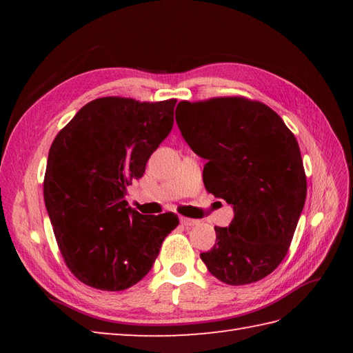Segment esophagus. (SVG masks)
<instances>
[{"label": "esophagus", "instance_id": "1", "mask_svg": "<svg viewBox=\"0 0 353 353\" xmlns=\"http://www.w3.org/2000/svg\"><path fill=\"white\" fill-rule=\"evenodd\" d=\"M181 223L183 224V226H186V228H192V226H196V224H199L197 220L186 219V216H181Z\"/></svg>", "mask_w": 353, "mask_h": 353}]
</instances>
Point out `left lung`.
I'll list each match as a JSON object with an SVG mask.
<instances>
[{"label": "left lung", "instance_id": "1", "mask_svg": "<svg viewBox=\"0 0 353 353\" xmlns=\"http://www.w3.org/2000/svg\"><path fill=\"white\" fill-rule=\"evenodd\" d=\"M176 121L208 161L206 190L234 208V220L215 228L216 243L201 261L224 283L264 279L287 254L306 199L294 134L274 110L241 97L181 101Z\"/></svg>", "mask_w": 353, "mask_h": 353}]
</instances>
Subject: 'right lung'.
I'll list each match as a JSON object with an SVG mask.
<instances>
[{
	"label": "right lung",
	"instance_id": "obj_1",
	"mask_svg": "<svg viewBox=\"0 0 353 353\" xmlns=\"http://www.w3.org/2000/svg\"><path fill=\"white\" fill-rule=\"evenodd\" d=\"M177 100L139 103L121 97L89 101L52 141L43 200L66 265L103 291L138 283L179 219L142 215L125 200L148 157L168 137Z\"/></svg>",
	"mask_w": 353,
	"mask_h": 353
}]
</instances>
